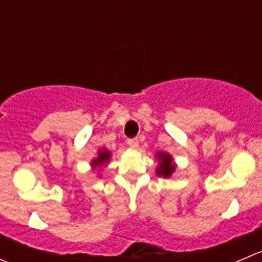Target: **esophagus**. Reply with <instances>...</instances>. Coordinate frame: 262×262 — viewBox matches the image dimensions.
<instances>
[{"mask_svg": "<svg viewBox=\"0 0 262 262\" xmlns=\"http://www.w3.org/2000/svg\"><path fill=\"white\" fill-rule=\"evenodd\" d=\"M126 143H128L129 146L132 147V148H137V147H138V139L130 138V139H128V141H126Z\"/></svg>", "mask_w": 262, "mask_h": 262, "instance_id": "esophagus-1", "label": "esophagus"}]
</instances>
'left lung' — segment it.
<instances>
[{
	"label": "left lung",
	"instance_id": "left-lung-1",
	"mask_svg": "<svg viewBox=\"0 0 262 262\" xmlns=\"http://www.w3.org/2000/svg\"><path fill=\"white\" fill-rule=\"evenodd\" d=\"M157 159V167H156V175L161 178H170L172 172L177 169V164L174 162V159L170 154L164 151H160L156 154Z\"/></svg>",
	"mask_w": 262,
	"mask_h": 262
}]
</instances>
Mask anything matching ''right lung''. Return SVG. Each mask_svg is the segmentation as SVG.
<instances>
[{"label": "right lung", "instance_id": "1", "mask_svg": "<svg viewBox=\"0 0 262 262\" xmlns=\"http://www.w3.org/2000/svg\"><path fill=\"white\" fill-rule=\"evenodd\" d=\"M111 156H113V154H111L110 149H107L106 147H102V148L98 149L97 157L92 159V161H91L92 170L101 169V167L108 165V162H110V160H111Z\"/></svg>", "mask_w": 262, "mask_h": 262}]
</instances>
